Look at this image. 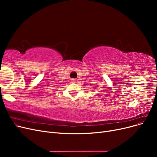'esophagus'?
I'll use <instances>...</instances> for the list:
<instances>
[{
    "label": "esophagus",
    "instance_id": "34e87169",
    "mask_svg": "<svg viewBox=\"0 0 157 157\" xmlns=\"http://www.w3.org/2000/svg\"><path fill=\"white\" fill-rule=\"evenodd\" d=\"M71 80H71V81H73V82H75L76 81L75 78H73V79H71Z\"/></svg>",
    "mask_w": 157,
    "mask_h": 157
}]
</instances>
